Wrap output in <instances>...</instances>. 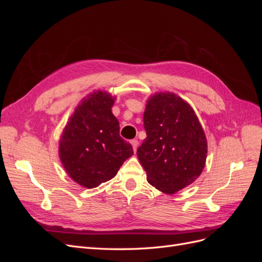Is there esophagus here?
<instances>
[{
  "instance_id": "obj_1",
  "label": "esophagus",
  "mask_w": 262,
  "mask_h": 262,
  "mask_svg": "<svg viewBox=\"0 0 262 262\" xmlns=\"http://www.w3.org/2000/svg\"><path fill=\"white\" fill-rule=\"evenodd\" d=\"M131 145L133 147L134 152H137V148H138V145H139V141L138 140H132L131 141Z\"/></svg>"
}]
</instances>
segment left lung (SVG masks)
Masks as SVG:
<instances>
[{"mask_svg":"<svg viewBox=\"0 0 262 262\" xmlns=\"http://www.w3.org/2000/svg\"><path fill=\"white\" fill-rule=\"evenodd\" d=\"M146 138L138 157L147 181L172 194L200 176L208 143L193 109L173 93H157L147 100L143 116Z\"/></svg>","mask_w":262,"mask_h":262,"instance_id":"left-lung-1","label":"left lung"}]
</instances>
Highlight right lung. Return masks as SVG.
Masks as SVG:
<instances>
[{
  "label": "right lung",
  "mask_w": 262,
  "mask_h": 262,
  "mask_svg": "<svg viewBox=\"0 0 262 262\" xmlns=\"http://www.w3.org/2000/svg\"><path fill=\"white\" fill-rule=\"evenodd\" d=\"M115 97L107 92L90 94L75 109L60 139L59 156L68 175L85 188H96L114 178L133 155L119 134L112 113Z\"/></svg>",
  "instance_id": "1"
}]
</instances>
